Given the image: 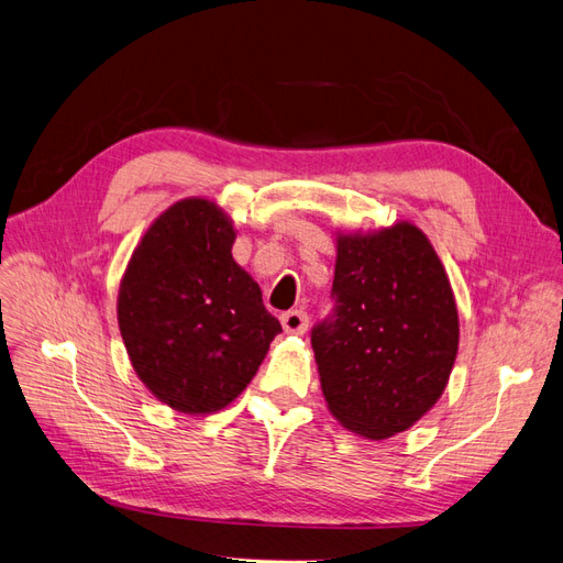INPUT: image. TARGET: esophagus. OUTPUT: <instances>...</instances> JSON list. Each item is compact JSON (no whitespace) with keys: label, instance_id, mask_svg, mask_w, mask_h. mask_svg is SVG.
<instances>
[{"label":"esophagus","instance_id":"esophagus-1","mask_svg":"<svg viewBox=\"0 0 563 563\" xmlns=\"http://www.w3.org/2000/svg\"><path fill=\"white\" fill-rule=\"evenodd\" d=\"M310 317L305 310H288L282 314V327L286 333H305L308 331Z\"/></svg>","mask_w":563,"mask_h":563}]
</instances>
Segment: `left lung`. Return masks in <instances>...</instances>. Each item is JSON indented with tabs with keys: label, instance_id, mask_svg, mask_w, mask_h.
<instances>
[{
	"label": "left lung",
	"instance_id": "1",
	"mask_svg": "<svg viewBox=\"0 0 563 563\" xmlns=\"http://www.w3.org/2000/svg\"><path fill=\"white\" fill-rule=\"evenodd\" d=\"M331 298L312 329L329 411L368 439L411 428L457 354L455 298L428 236L408 223L340 236Z\"/></svg>",
	"mask_w": 563,
	"mask_h": 563
}]
</instances>
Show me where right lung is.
I'll return each mask as SVG.
<instances>
[{
    "instance_id": "1",
    "label": "right lung",
    "mask_w": 563,
    "mask_h": 563,
    "mask_svg": "<svg viewBox=\"0 0 563 563\" xmlns=\"http://www.w3.org/2000/svg\"><path fill=\"white\" fill-rule=\"evenodd\" d=\"M232 244L216 203L183 199L145 232L119 288V331L135 373L183 413L240 397L282 331Z\"/></svg>"
}]
</instances>
